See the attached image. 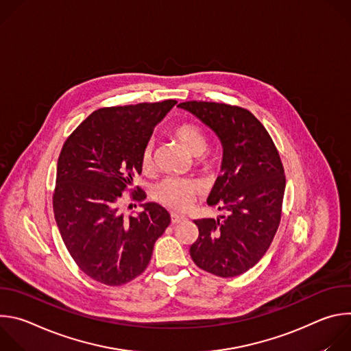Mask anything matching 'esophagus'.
I'll list each match as a JSON object with an SVG mask.
<instances>
[{
	"mask_svg": "<svg viewBox=\"0 0 351 351\" xmlns=\"http://www.w3.org/2000/svg\"><path fill=\"white\" fill-rule=\"evenodd\" d=\"M186 218L183 217V215H179V214H175V213H172L171 214V222H172V225H176V223H179V222H182V221H184Z\"/></svg>",
	"mask_w": 351,
	"mask_h": 351,
	"instance_id": "34e87169",
	"label": "esophagus"
}]
</instances>
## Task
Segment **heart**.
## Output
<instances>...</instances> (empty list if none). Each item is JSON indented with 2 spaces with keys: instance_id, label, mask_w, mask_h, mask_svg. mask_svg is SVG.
I'll return each instance as SVG.
<instances>
[{
  "instance_id": "b5f03b06",
  "label": "heart",
  "mask_w": 351,
  "mask_h": 351,
  "mask_svg": "<svg viewBox=\"0 0 351 351\" xmlns=\"http://www.w3.org/2000/svg\"><path fill=\"white\" fill-rule=\"evenodd\" d=\"M178 141L182 144V147L193 157H202L206 149L208 148V138L206 133L190 123L180 125L173 132ZM153 162V147L147 145L143 149L141 154V167L143 169H148ZM207 164V162H206ZM198 191V186L189 179H180V178H168L160 182L154 190L153 195L158 203L162 206L183 211L186 210L191 203L193 198Z\"/></svg>"
}]
</instances>
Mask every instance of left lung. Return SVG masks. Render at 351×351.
Masks as SVG:
<instances>
[{"label":"left lung","mask_w":351,"mask_h":351,"mask_svg":"<svg viewBox=\"0 0 351 351\" xmlns=\"http://www.w3.org/2000/svg\"><path fill=\"white\" fill-rule=\"evenodd\" d=\"M178 107L208 126L223 149L207 203L226 215L194 221L198 237L190 256L213 275H241L267 253L280 222L286 179L279 153L263 123L244 108L207 101Z\"/></svg>","instance_id":"1"}]
</instances>
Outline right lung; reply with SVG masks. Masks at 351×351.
Masks as SVG:
<instances>
[{"mask_svg":"<svg viewBox=\"0 0 351 351\" xmlns=\"http://www.w3.org/2000/svg\"><path fill=\"white\" fill-rule=\"evenodd\" d=\"M178 101L99 108L66 138L57 167L54 217L69 254L91 279L108 286L144 272L171 222L157 203L125 218L121 195L141 173V154L154 128ZM133 198L143 202L137 187Z\"/></svg>","mask_w":351,"mask_h":351,"instance_id":"add662e5","label":"right lung"}]
</instances>
